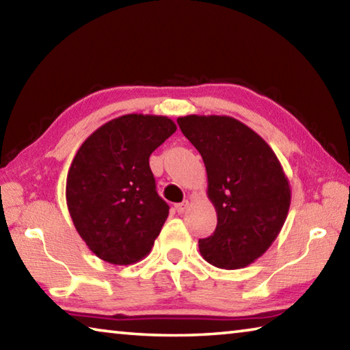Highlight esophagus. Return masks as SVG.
I'll return each mask as SVG.
<instances>
[{"label":"esophagus","instance_id":"1","mask_svg":"<svg viewBox=\"0 0 350 350\" xmlns=\"http://www.w3.org/2000/svg\"><path fill=\"white\" fill-rule=\"evenodd\" d=\"M187 208H188V200H183V202L176 205V211L179 213V215H182V213H185Z\"/></svg>","mask_w":350,"mask_h":350}]
</instances>
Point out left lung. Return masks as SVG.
<instances>
[{
	"label": "left lung",
	"mask_w": 350,
	"mask_h": 350,
	"mask_svg": "<svg viewBox=\"0 0 350 350\" xmlns=\"http://www.w3.org/2000/svg\"><path fill=\"white\" fill-rule=\"evenodd\" d=\"M204 159L208 199L217 213L215 233L199 239L206 262L242 269L267 252L290 208L288 179L276 154L259 134L228 116L177 118Z\"/></svg>",
	"instance_id": "1"
}]
</instances>
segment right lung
<instances>
[{"mask_svg":"<svg viewBox=\"0 0 350 350\" xmlns=\"http://www.w3.org/2000/svg\"><path fill=\"white\" fill-rule=\"evenodd\" d=\"M165 116L126 114L96 129L70 163L66 204L90 250L116 265L151 252L170 206L156 191L151 152L176 133Z\"/></svg>","mask_w":350,"mask_h":350,"instance_id":"right-lung-1","label":"right lung"}]
</instances>
